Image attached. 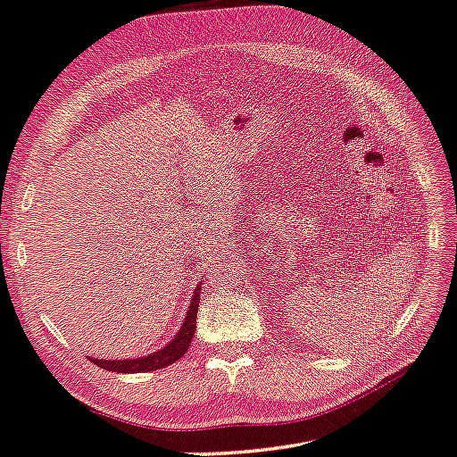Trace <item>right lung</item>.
Here are the masks:
<instances>
[{"mask_svg":"<svg viewBox=\"0 0 457 457\" xmlns=\"http://www.w3.org/2000/svg\"><path fill=\"white\" fill-rule=\"evenodd\" d=\"M200 294H202V284L195 287V292L192 295V303H189V310L186 313V320L181 323L176 337H173L163 350L144 355V358H136V360H97V358H89V360L102 370L118 371V373L154 371V370H162L165 366H170L173 361H178L181 355L187 352V347L192 344V337L195 334V318H197V308H200V297H202Z\"/></svg>","mask_w":457,"mask_h":457,"instance_id":"right-lung-1","label":"right lung"}]
</instances>
